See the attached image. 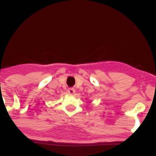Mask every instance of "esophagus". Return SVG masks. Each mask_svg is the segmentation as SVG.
Wrapping results in <instances>:
<instances>
[{
	"label": "esophagus",
	"instance_id": "obj_1",
	"mask_svg": "<svg viewBox=\"0 0 156 156\" xmlns=\"http://www.w3.org/2000/svg\"><path fill=\"white\" fill-rule=\"evenodd\" d=\"M68 92L69 94H72L75 92V89L74 88H69L68 90Z\"/></svg>",
	"mask_w": 156,
	"mask_h": 156
}]
</instances>
